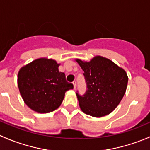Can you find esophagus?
<instances>
[{"mask_svg": "<svg viewBox=\"0 0 150 150\" xmlns=\"http://www.w3.org/2000/svg\"><path fill=\"white\" fill-rule=\"evenodd\" d=\"M72 84H73V86H74V88H76V86H77V83H76V81H74L73 82H72Z\"/></svg>", "mask_w": 150, "mask_h": 150, "instance_id": "esophagus-1", "label": "esophagus"}]
</instances>
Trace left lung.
<instances>
[{"label": "left lung", "mask_w": 150, "mask_h": 150, "mask_svg": "<svg viewBox=\"0 0 150 150\" xmlns=\"http://www.w3.org/2000/svg\"><path fill=\"white\" fill-rule=\"evenodd\" d=\"M83 70L86 91H77L81 110L92 117H102L113 111L125 94L128 76L122 68L108 59L97 56L89 62L77 59Z\"/></svg>", "instance_id": "obj_1"}]
</instances>
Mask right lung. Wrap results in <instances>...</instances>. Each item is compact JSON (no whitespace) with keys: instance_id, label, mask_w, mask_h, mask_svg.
Here are the masks:
<instances>
[{"instance_id":"add662e5","label":"right lung","mask_w":150,"mask_h":150,"mask_svg":"<svg viewBox=\"0 0 150 150\" xmlns=\"http://www.w3.org/2000/svg\"><path fill=\"white\" fill-rule=\"evenodd\" d=\"M57 62L38 59L21 68L18 87L25 104L39 113L53 112L61 105L67 91L73 84L66 81L65 74L59 71Z\"/></svg>"}]
</instances>
